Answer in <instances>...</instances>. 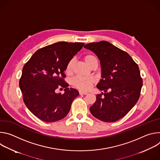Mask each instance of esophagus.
<instances>
[{
  "label": "esophagus",
  "mask_w": 160,
  "mask_h": 160,
  "mask_svg": "<svg viewBox=\"0 0 160 160\" xmlns=\"http://www.w3.org/2000/svg\"><path fill=\"white\" fill-rule=\"evenodd\" d=\"M79 94L80 95H86L88 94V92H84V91H82V90H80L79 91Z\"/></svg>",
  "instance_id": "obj_1"
}]
</instances>
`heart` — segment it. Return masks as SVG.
<instances>
[{
  "mask_svg": "<svg viewBox=\"0 0 160 160\" xmlns=\"http://www.w3.org/2000/svg\"><path fill=\"white\" fill-rule=\"evenodd\" d=\"M84 60L89 67H91V66H92L95 62H98L97 58L92 54L85 55L84 56ZM73 64H74V61L73 59L70 60L68 62L66 66V70H65V72L68 75H70L72 73ZM93 83H94L93 78H90V77L85 78V77H77L73 78V80H72L73 85L76 88L82 90H87L90 89V87H92Z\"/></svg>",
  "mask_w": 160,
  "mask_h": 160,
  "instance_id": "heart-1",
  "label": "heart"
}]
</instances>
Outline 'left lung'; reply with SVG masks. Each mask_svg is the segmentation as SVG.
Returning <instances> with one entry per match:
<instances>
[{
	"mask_svg": "<svg viewBox=\"0 0 160 160\" xmlns=\"http://www.w3.org/2000/svg\"><path fill=\"white\" fill-rule=\"evenodd\" d=\"M100 61L101 79L97 88L104 96H96L90 111L96 118L106 122L119 120L138 102L142 86L138 65L126 52L107 41L84 45Z\"/></svg>",
	"mask_w": 160,
	"mask_h": 160,
	"instance_id": "left-lung-1",
	"label": "left lung"
}]
</instances>
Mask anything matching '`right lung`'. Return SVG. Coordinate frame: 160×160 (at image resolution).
Masks as SVG:
<instances>
[{
    "instance_id": "add662e5",
    "label": "right lung",
    "mask_w": 160,
    "mask_h": 160,
    "mask_svg": "<svg viewBox=\"0 0 160 160\" xmlns=\"http://www.w3.org/2000/svg\"><path fill=\"white\" fill-rule=\"evenodd\" d=\"M82 42H58L37 51L25 64L19 87L28 109L40 120L54 122L69 112L78 91L68 88L63 78L66 66L80 51ZM64 88V94L56 93L58 88Z\"/></svg>"
}]
</instances>
